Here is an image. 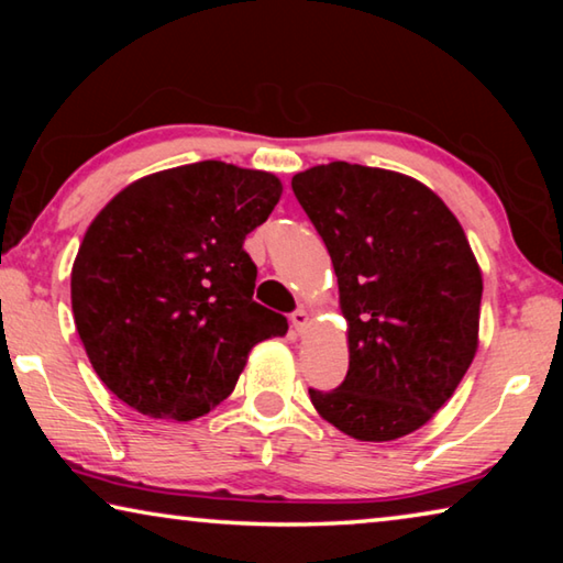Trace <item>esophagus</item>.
Here are the masks:
<instances>
[{"label":"esophagus","mask_w":563,"mask_h":563,"mask_svg":"<svg viewBox=\"0 0 563 563\" xmlns=\"http://www.w3.org/2000/svg\"><path fill=\"white\" fill-rule=\"evenodd\" d=\"M290 322H292L295 332H298V335H302V332L308 330V325H310V316L305 310H295L292 316H290Z\"/></svg>","instance_id":"obj_1"}]
</instances>
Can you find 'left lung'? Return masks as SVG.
<instances>
[{
	"label": "left lung",
	"instance_id": "1",
	"mask_svg": "<svg viewBox=\"0 0 563 563\" xmlns=\"http://www.w3.org/2000/svg\"><path fill=\"white\" fill-rule=\"evenodd\" d=\"M328 245L347 322L350 367L318 415L360 442L430 422L479 347L482 271L464 228L432 188L347 161L292 176Z\"/></svg>",
	"mask_w": 563,
	"mask_h": 563
}]
</instances>
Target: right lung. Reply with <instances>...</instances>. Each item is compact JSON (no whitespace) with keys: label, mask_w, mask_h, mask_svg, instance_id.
I'll list each match as a JSON object with an SVG mask.
<instances>
[{"label":"right lung","mask_w":563,"mask_h":563,"mask_svg":"<svg viewBox=\"0 0 563 563\" xmlns=\"http://www.w3.org/2000/svg\"><path fill=\"white\" fill-rule=\"evenodd\" d=\"M283 184L223 161L158 170L101 208L71 268L76 332L121 402L190 422L233 393L247 352L288 320L253 300L245 235Z\"/></svg>","instance_id":"add662e5"}]
</instances>
